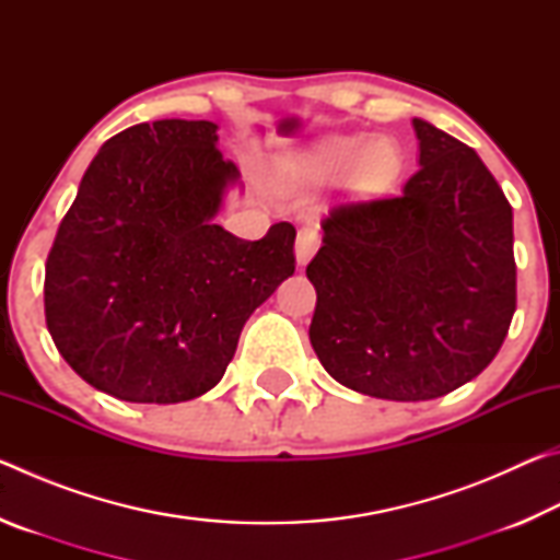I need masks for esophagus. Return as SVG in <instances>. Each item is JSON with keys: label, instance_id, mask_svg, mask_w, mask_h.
<instances>
[{"label": "esophagus", "instance_id": "esophagus-1", "mask_svg": "<svg viewBox=\"0 0 560 560\" xmlns=\"http://www.w3.org/2000/svg\"><path fill=\"white\" fill-rule=\"evenodd\" d=\"M318 244H320V236H318L314 226H301L299 236H296V261H299V267H306L311 257L316 254Z\"/></svg>", "mask_w": 560, "mask_h": 560}]
</instances>
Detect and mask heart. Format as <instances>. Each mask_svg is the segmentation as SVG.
Wrapping results in <instances>:
<instances>
[{"label": "heart", "instance_id": "b5f03b06", "mask_svg": "<svg viewBox=\"0 0 560 560\" xmlns=\"http://www.w3.org/2000/svg\"><path fill=\"white\" fill-rule=\"evenodd\" d=\"M350 167L353 183L365 192H383L402 170V153L393 140L363 136H334L320 140L311 153V170L318 177L338 175Z\"/></svg>", "mask_w": 560, "mask_h": 560}]
</instances>
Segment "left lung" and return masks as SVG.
<instances>
[{
	"instance_id": "obj_1",
	"label": "left lung",
	"mask_w": 560,
	"mask_h": 560,
	"mask_svg": "<svg viewBox=\"0 0 560 560\" xmlns=\"http://www.w3.org/2000/svg\"><path fill=\"white\" fill-rule=\"evenodd\" d=\"M412 126L420 170L402 195L330 212L306 267L320 365L350 390L397 402L477 377L516 311L509 200L469 145L422 118Z\"/></svg>"
}]
</instances>
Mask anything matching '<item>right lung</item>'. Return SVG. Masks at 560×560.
<instances>
[{
    "label": "right lung",
    "mask_w": 560,
    "mask_h": 560,
    "mask_svg": "<svg viewBox=\"0 0 560 560\" xmlns=\"http://www.w3.org/2000/svg\"><path fill=\"white\" fill-rule=\"evenodd\" d=\"M217 122H138L103 143L46 259L44 311L83 381L126 402L195 400L296 269L289 222L246 242L214 222L240 170Z\"/></svg>",
    "instance_id": "1"
}]
</instances>
